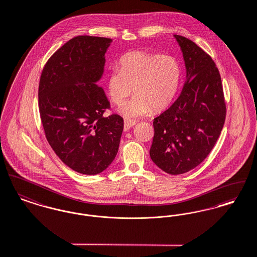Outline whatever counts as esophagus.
<instances>
[{
    "mask_svg": "<svg viewBox=\"0 0 257 257\" xmlns=\"http://www.w3.org/2000/svg\"><path fill=\"white\" fill-rule=\"evenodd\" d=\"M135 124V121L132 120H124V124H123V131L128 132L130 128H132Z\"/></svg>",
    "mask_w": 257,
    "mask_h": 257,
    "instance_id": "esophagus-1",
    "label": "esophagus"
}]
</instances>
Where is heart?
<instances>
[{"mask_svg":"<svg viewBox=\"0 0 257 257\" xmlns=\"http://www.w3.org/2000/svg\"><path fill=\"white\" fill-rule=\"evenodd\" d=\"M181 80V66L171 55L132 52L121 59V68L111 69L107 92L113 103L122 105L127 97L135 96L120 113L125 118L146 116L153 108L167 107L175 97Z\"/></svg>","mask_w":257,"mask_h":257,"instance_id":"obj_1","label":"heart"}]
</instances>
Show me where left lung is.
<instances>
[{
	"label": "left lung",
	"instance_id": "1",
	"mask_svg": "<svg viewBox=\"0 0 257 257\" xmlns=\"http://www.w3.org/2000/svg\"><path fill=\"white\" fill-rule=\"evenodd\" d=\"M186 66V82L175 102L154 119L150 149L154 163L179 175L207 158L225 121L221 78L212 58L189 39L174 35Z\"/></svg>",
	"mask_w": 257,
	"mask_h": 257
}]
</instances>
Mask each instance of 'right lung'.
Masks as SVG:
<instances>
[{"label":"right lung","mask_w":257,"mask_h":257,"mask_svg":"<svg viewBox=\"0 0 257 257\" xmlns=\"http://www.w3.org/2000/svg\"><path fill=\"white\" fill-rule=\"evenodd\" d=\"M111 39L78 36L59 48L41 72L39 108L46 139L72 170L95 175L114 161L122 117H103L110 103L96 83L104 72Z\"/></svg>","instance_id":"right-lung-1"}]
</instances>
